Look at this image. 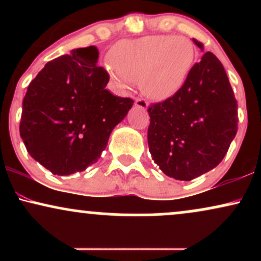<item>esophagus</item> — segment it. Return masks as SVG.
<instances>
[{"mask_svg": "<svg viewBox=\"0 0 261 261\" xmlns=\"http://www.w3.org/2000/svg\"><path fill=\"white\" fill-rule=\"evenodd\" d=\"M135 106H136L139 109H142V110H147L148 109V103L146 101L145 99H141V98H139V99L135 100Z\"/></svg>", "mask_w": 261, "mask_h": 261, "instance_id": "1", "label": "esophagus"}]
</instances>
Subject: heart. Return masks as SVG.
Here are the masks:
<instances>
[{
    "label": "heart",
    "instance_id": "b5f03b06",
    "mask_svg": "<svg viewBox=\"0 0 261 261\" xmlns=\"http://www.w3.org/2000/svg\"><path fill=\"white\" fill-rule=\"evenodd\" d=\"M195 56V46L187 38L149 35L116 45L107 71L118 88L139 83L149 99L166 100L185 85Z\"/></svg>",
    "mask_w": 261,
    "mask_h": 261
}]
</instances>
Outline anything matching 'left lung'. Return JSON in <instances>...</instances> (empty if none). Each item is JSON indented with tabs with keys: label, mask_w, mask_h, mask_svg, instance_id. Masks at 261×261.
<instances>
[{
	"label": "left lung",
	"mask_w": 261,
	"mask_h": 261,
	"mask_svg": "<svg viewBox=\"0 0 261 261\" xmlns=\"http://www.w3.org/2000/svg\"><path fill=\"white\" fill-rule=\"evenodd\" d=\"M200 49L202 44L194 39ZM148 146L166 175L189 181L221 163L236 137L237 100L222 64L205 53L174 97L148 108Z\"/></svg>",
	"instance_id": "obj_1"
}]
</instances>
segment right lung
<instances>
[{"instance_id":"1","label":"right lung","mask_w":261,"mask_h":261,"mask_svg":"<svg viewBox=\"0 0 261 261\" xmlns=\"http://www.w3.org/2000/svg\"><path fill=\"white\" fill-rule=\"evenodd\" d=\"M97 46L47 62L27 89L19 133L28 153L53 174L83 172L98 161L134 100L106 88Z\"/></svg>"}]
</instances>
